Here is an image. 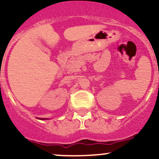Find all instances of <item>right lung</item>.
Masks as SVG:
<instances>
[{
    "instance_id": "right-lung-1",
    "label": "right lung",
    "mask_w": 159,
    "mask_h": 159,
    "mask_svg": "<svg viewBox=\"0 0 159 159\" xmlns=\"http://www.w3.org/2000/svg\"><path fill=\"white\" fill-rule=\"evenodd\" d=\"M40 120H48V119H46V118H45H45H41Z\"/></svg>"
}]
</instances>
